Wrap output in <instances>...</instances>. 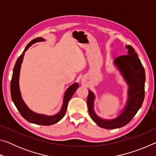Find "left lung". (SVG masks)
Returning a JSON list of instances; mask_svg holds the SVG:
<instances>
[{
	"label": "left lung",
	"mask_w": 156,
	"mask_h": 156,
	"mask_svg": "<svg viewBox=\"0 0 156 156\" xmlns=\"http://www.w3.org/2000/svg\"><path fill=\"white\" fill-rule=\"evenodd\" d=\"M128 54L116 58L114 64L129 84L128 100L123 112L115 119L105 120L97 116L94 110V95L89 91L88 111L90 117L100 127L114 129L122 127L130 122L141 107L144 98L145 72L138 54L131 45L126 47Z\"/></svg>",
	"instance_id": "8db88e82"
}]
</instances>
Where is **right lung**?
I'll return each instance as SVG.
<instances>
[{
	"label": "right lung",
	"instance_id": "obj_1",
	"mask_svg": "<svg viewBox=\"0 0 156 156\" xmlns=\"http://www.w3.org/2000/svg\"><path fill=\"white\" fill-rule=\"evenodd\" d=\"M43 41L44 39L43 38H41V37H38V38L34 39V40L31 41L30 43H28L27 47H25L24 51H23V54L18 57V58L16 60V62L15 64L14 71H13L11 84H10V91H11L12 99L13 100V102H14L15 106L16 107L17 109L18 110V112H20L21 115H22L26 120H27L28 122L31 123L36 124V125L49 126L54 125V124H56L64 117L66 111H67V109L68 102L71 99V98L73 96V95L74 94L76 91L77 90V89L78 88V84H73L72 86H70L67 89L64 96V100H63V105L61 108V110L56 115L51 116H47L43 114H38V113L33 112L32 111H31L27 107V105H26L25 104V102H23L22 97H21L19 89V75L20 71V66L21 64H22L25 52L29 49V47L34 43Z\"/></svg>",
	"mask_w": 156,
	"mask_h": 156
}]
</instances>
